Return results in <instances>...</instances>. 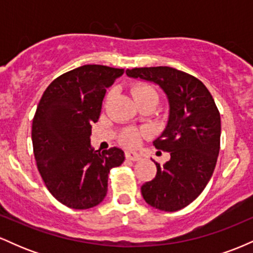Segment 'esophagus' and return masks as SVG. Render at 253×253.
<instances>
[{"mask_svg":"<svg viewBox=\"0 0 253 253\" xmlns=\"http://www.w3.org/2000/svg\"><path fill=\"white\" fill-rule=\"evenodd\" d=\"M126 158L128 159V161H132V162H139L143 159V157H141L139 153L136 152H126Z\"/></svg>","mask_w":253,"mask_h":253,"instance_id":"1","label":"esophagus"}]
</instances>
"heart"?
<instances>
[{
  "label": "heart",
  "mask_w": 253,
  "mask_h": 253,
  "mask_svg": "<svg viewBox=\"0 0 253 253\" xmlns=\"http://www.w3.org/2000/svg\"><path fill=\"white\" fill-rule=\"evenodd\" d=\"M130 94H132L133 100H134L135 102L141 100H147V98H151V100H155L158 102V92L156 91L155 88H152L151 85H147V84H135V85H133L132 89H130ZM141 135H143V133L139 132V130H126V132L121 135V143L128 147H133L135 146V145H138Z\"/></svg>",
  "instance_id": "b5f03b06"
}]
</instances>
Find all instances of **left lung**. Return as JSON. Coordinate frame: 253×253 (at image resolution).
Returning a JSON list of instances; mask_svg holds the SVG:
<instances>
[{"label":"left lung","mask_w":253,"mask_h":253,"mask_svg":"<svg viewBox=\"0 0 253 253\" xmlns=\"http://www.w3.org/2000/svg\"><path fill=\"white\" fill-rule=\"evenodd\" d=\"M128 77L155 83L167 95L169 119L153 141L156 149L170 153V161L156 163L152 181L141 187L144 200L164 211H176L196 199L215 169L220 151L221 120L206 85L189 74L169 68H135Z\"/></svg>","instance_id":"8db88e82"}]
</instances>
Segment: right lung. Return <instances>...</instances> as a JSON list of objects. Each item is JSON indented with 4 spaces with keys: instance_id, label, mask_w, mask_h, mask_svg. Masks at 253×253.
Masks as SVG:
<instances>
[{
    "instance_id": "add662e5",
    "label": "right lung",
    "mask_w": 253,
    "mask_h": 253,
    "mask_svg": "<svg viewBox=\"0 0 253 253\" xmlns=\"http://www.w3.org/2000/svg\"><path fill=\"white\" fill-rule=\"evenodd\" d=\"M123 75L124 69L80 66L56 78L40 98L32 125L34 157L48 191L66 207L102 202L110 169L124 163L119 147L100 152L90 145L106 89Z\"/></svg>"
}]
</instances>
